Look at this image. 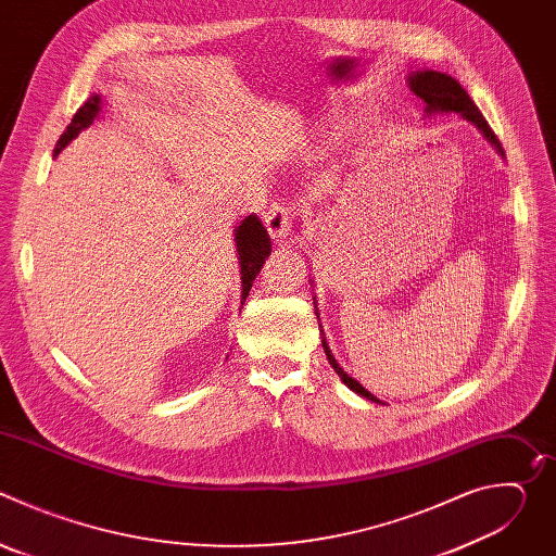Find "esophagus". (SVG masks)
<instances>
[{"instance_id": "obj_1", "label": "esophagus", "mask_w": 556, "mask_h": 556, "mask_svg": "<svg viewBox=\"0 0 556 556\" xmlns=\"http://www.w3.org/2000/svg\"><path fill=\"white\" fill-rule=\"evenodd\" d=\"M264 224L273 237L283 240L292 226V208L286 202L270 204V208L264 213Z\"/></svg>"}]
</instances>
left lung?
Listing matches in <instances>:
<instances>
[{"label":"left lung","mask_w":556,"mask_h":556,"mask_svg":"<svg viewBox=\"0 0 556 556\" xmlns=\"http://www.w3.org/2000/svg\"><path fill=\"white\" fill-rule=\"evenodd\" d=\"M409 88L414 90L416 97H420L427 108L425 112L427 114H435V112H455V114H462L466 121H470L475 127H478L489 142H493L497 147V151L504 155V149H502V142L497 140L495 131L491 129V125L486 123V118L482 116V112L478 110V105L472 103V99L468 97V92L455 81L453 76L448 74H442V72H435V70H418L409 76ZM319 314V312H316ZM324 350H326V356L330 361V365L334 367V371L341 376V380L352 389L356 391L358 395H363V399L371 401V403H380L374 393H369L358 380H354L352 376H348L343 371V367L337 363V358L332 356L328 343H326V337H324Z\"/></svg>","instance_id":"1"}]
</instances>
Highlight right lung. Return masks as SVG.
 Here are the masks:
<instances>
[{
	"label": "right lung",
	"instance_id": "1",
	"mask_svg": "<svg viewBox=\"0 0 556 556\" xmlns=\"http://www.w3.org/2000/svg\"><path fill=\"white\" fill-rule=\"evenodd\" d=\"M101 110V97H90L78 112L74 114L72 123L65 127V131L61 134L56 147H54V155L78 134L81 129L90 127L97 118ZM235 244H237V255H240V273H242V305L253 288L255 277L260 275L266 257L270 255V235L264 228V224L260 222V217L253 213L247 219H242V224L235 228Z\"/></svg>",
	"mask_w": 556,
	"mask_h": 556
}]
</instances>
